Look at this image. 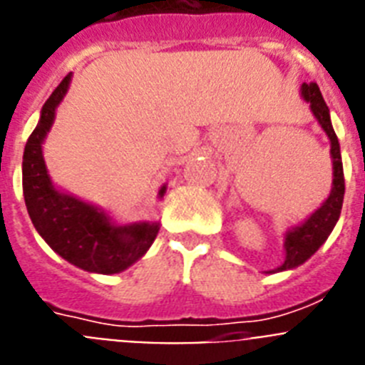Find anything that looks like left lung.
<instances>
[{
  "mask_svg": "<svg viewBox=\"0 0 365 365\" xmlns=\"http://www.w3.org/2000/svg\"><path fill=\"white\" fill-rule=\"evenodd\" d=\"M302 98L305 100L311 108L312 115L322 125V130L327 135L329 143H331V160H333V185L329 197L322 202L318 210L312 212L307 219L296 227L289 228L285 232V261L278 269L269 270L272 272H283V270H292L296 267L303 265L312 254L327 241L329 234L333 232L334 225L338 222L341 212V202H344V193H346V180H344V166H341V155L338 137L331 124V115L329 108L325 104L324 96L320 93V87L314 82L302 83Z\"/></svg>",
  "mask_w": 365,
  "mask_h": 365,
  "instance_id": "obj_1",
  "label": "left lung"
}]
</instances>
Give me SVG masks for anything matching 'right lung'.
Segmentation results:
<instances>
[{"instance_id":"obj_1","label":"right lung","mask_w":365,"mask_h":365,"mask_svg":"<svg viewBox=\"0 0 365 365\" xmlns=\"http://www.w3.org/2000/svg\"><path fill=\"white\" fill-rule=\"evenodd\" d=\"M71 76L73 73L47 98L25 144L21 164L25 206L38 234L58 256L87 272L118 274L150 250L160 225L157 221L117 225L106 210L53 185L41 144L53 128L56 108L69 91ZM164 193L166 185L159 190V197Z\"/></svg>"}]
</instances>
